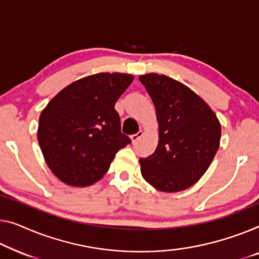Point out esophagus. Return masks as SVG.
Instances as JSON below:
<instances>
[{"instance_id": "34e87169", "label": "esophagus", "mask_w": 259, "mask_h": 259, "mask_svg": "<svg viewBox=\"0 0 259 259\" xmlns=\"http://www.w3.org/2000/svg\"><path fill=\"white\" fill-rule=\"evenodd\" d=\"M142 136H143V131L141 130V131H138L137 134H134L133 136H131V141H133V143H136Z\"/></svg>"}]
</instances>
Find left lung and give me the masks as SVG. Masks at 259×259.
Returning a JSON list of instances; mask_svg holds the SVG:
<instances>
[{
    "instance_id": "left-lung-1",
    "label": "left lung",
    "mask_w": 259,
    "mask_h": 259,
    "mask_svg": "<svg viewBox=\"0 0 259 259\" xmlns=\"http://www.w3.org/2000/svg\"><path fill=\"white\" fill-rule=\"evenodd\" d=\"M159 124V142L151 156L141 158L143 178L161 192L194 185L219 150L221 125L203 100L179 81L157 73L141 75Z\"/></svg>"
}]
</instances>
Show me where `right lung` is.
Returning <instances> with one entry per match:
<instances>
[{
	"instance_id": "right-lung-1",
	"label": "right lung",
	"mask_w": 259,
	"mask_h": 259,
	"mask_svg": "<svg viewBox=\"0 0 259 259\" xmlns=\"http://www.w3.org/2000/svg\"><path fill=\"white\" fill-rule=\"evenodd\" d=\"M134 76L99 73L73 82L41 111L38 143L57 178L71 186L94 184L115 154L131 143L121 133L115 103Z\"/></svg>"
}]
</instances>
